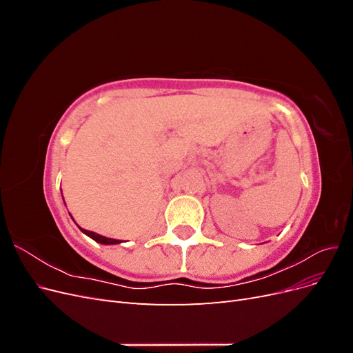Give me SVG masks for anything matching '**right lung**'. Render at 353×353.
Here are the masks:
<instances>
[{"label": "right lung", "mask_w": 353, "mask_h": 353, "mask_svg": "<svg viewBox=\"0 0 353 353\" xmlns=\"http://www.w3.org/2000/svg\"><path fill=\"white\" fill-rule=\"evenodd\" d=\"M73 219V218H72ZM74 221V219H73ZM78 225V223H77ZM79 227V225H78ZM79 230L83 232V234H87L88 237H91L94 241H97V243H101V244H119V243H122L121 240H114V239H108V237H104V236H100V234H97V232H92V231H88V230H83V228H81L79 227Z\"/></svg>", "instance_id": "right-lung-1"}]
</instances>
